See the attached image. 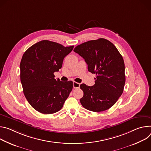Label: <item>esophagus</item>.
Masks as SVG:
<instances>
[{
	"mask_svg": "<svg viewBox=\"0 0 151 151\" xmlns=\"http://www.w3.org/2000/svg\"><path fill=\"white\" fill-rule=\"evenodd\" d=\"M80 83H77V82H76V81H74L73 82V88H78L79 87H80Z\"/></svg>",
	"mask_w": 151,
	"mask_h": 151,
	"instance_id": "1",
	"label": "esophagus"
}]
</instances>
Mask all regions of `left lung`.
<instances>
[{"mask_svg": "<svg viewBox=\"0 0 151 151\" xmlns=\"http://www.w3.org/2000/svg\"><path fill=\"white\" fill-rule=\"evenodd\" d=\"M74 51L85 59L88 71L96 75L93 86L80 85L83 91L81 105L95 112L108 110L124 91L125 76L122 55L113 44L104 38L80 44Z\"/></svg>", "mask_w": 151, "mask_h": 151, "instance_id": "1", "label": "left lung"}]
</instances>
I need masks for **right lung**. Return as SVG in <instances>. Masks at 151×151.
Segmentation results:
<instances>
[{
  "label": "right lung",
  "mask_w": 151,
  "mask_h": 151,
  "mask_svg": "<svg viewBox=\"0 0 151 151\" xmlns=\"http://www.w3.org/2000/svg\"><path fill=\"white\" fill-rule=\"evenodd\" d=\"M74 46L64 47L42 40L30 47L23 55L20 80L23 93L31 106L45 114L55 113L63 107L73 88L72 81L55 78L54 73L62 68L64 58Z\"/></svg>",
  "instance_id": "1"
}]
</instances>
